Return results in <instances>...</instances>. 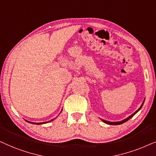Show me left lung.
<instances>
[{"label": "left lung", "mask_w": 156, "mask_h": 156, "mask_svg": "<svg viewBox=\"0 0 156 156\" xmlns=\"http://www.w3.org/2000/svg\"><path fill=\"white\" fill-rule=\"evenodd\" d=\"M143 103H144V101H143V104L141 105V106L139 108V109L138 110H137V111L135 112V113H133V114H132L131 115H130L129 117L128 118H126V119H125V120H122V121H120V122H109V121H106V120H103V122H104V123H107V124H109V125H120V124H122V123H125V122H126L127 121V120H128L129 119H130V118H131L135 114H136L137 112H138L139 110H140L141 108H142V106H143Z\"/></svg>", "instance_id": "obj_1"}]
</instances>
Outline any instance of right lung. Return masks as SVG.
Here are the masks:
<instances>
[{"mask_svg": "<svg viewBox=\"0 0 156 156\" xmlns=\"http://www.w3.org/2000/svg\"><path fill=\"white\" fill-rule=\"evenodd\" d=\"M28 123H30V122H29V121H28ZM47 122H45V123H46ZM33 123V124H41V123Z\"/></svg>", "mask_w": 156, "mask_h": 156, "instance_id": "1", "label": "right lung"}]
</instances>
